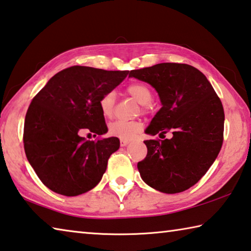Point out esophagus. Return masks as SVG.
<instances>
[{"label": "esophagus", "instance_id": "1", "mask_svg": "<svg viewBox=\"0 0 251 251\" xmlns=\"http://www.w3.org/2000/svg\"><path fill=\"white\" fill-rule=\"evenodd\" d=\"M129 140H126V139H120V145H121V147H126V146H128L129 145Z\"/></svg>", "mask_w": 251, "mask_h": 251}]
</instances>
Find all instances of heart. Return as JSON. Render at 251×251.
Wrapping results in <instances>:
<instances>
[{
	"label": "heart",
	"instance_id": "heart-1",
	"mask_svg": "<svg viewBox=\"0 0 251 251\" xmlns=\"http://www.w3.org/2000/svg\"><path fill=\"white\" fill-rule=\"evenodd\" d=\"M126 92L142 105L149 104L152 100V93H151L150 89L143 83H132L128 85ZM114 104H116V94L113 92L103 94L100 101H99V108H100L101 113L106 118L112 116ZM141 130L142 122L139 120L126 121L117 119V120L112 121L109 125L110 134L116 135V137L121 139H126V140H130V139L134 138Z\"/></svg>",
	"mask_w": 251,
	"mask_h": 251
}]
</instances>
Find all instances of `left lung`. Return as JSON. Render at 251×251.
<instances>
[{"label": "left lung", "mask_w": 251, "mask_h": 251, "mask_svg": "<svg viewBox=\"0 0 251 251\" xmlns=\"http://www.w3.org/2000/svg\"><path fill=\"white\" fill-rule=\"evenodd\" d=\"M130 77L145 81L158 92L161 109L146 133L171 139L146 140L148 152L138 162L143 181L164 194L194 186L211 167L224 141L225 112L206 75L182 63H159L132 70Z\"/></svg>", "instance_id": "1"}]
</instances>
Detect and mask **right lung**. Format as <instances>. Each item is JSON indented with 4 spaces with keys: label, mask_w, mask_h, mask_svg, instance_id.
I'll use <instances>...</instances> for the list:
<instances>
[{
    "label": "right lung",
    "mask_w": 251,
    "mask_h": 251,
    "mask_svg": "<svg viewBox=\"0 0 251 251\" xmlns=\"http://www.w3.org/2000/svg\"><path fill=\"white\" fill-rule=\"evenodd\" d=\"M128 73L75 65L56 73L33 98L24 121V150L50 190L73 197L100 182L120 140L90 141L80 134L84 130L94 135L108 132L99 101Z\"/></svg>",
    "instance_id": "right-lung-1"
}]
</instances>
